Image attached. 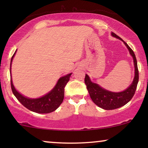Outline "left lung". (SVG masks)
Segmentation results:
<instances>
[{
  "instance_id": "obj_1",
  "label": "left lung",
  "mask_w": 148,
  "mask_h": 148,
  "mask_svg": "<svg viewBox=\"0 0 148 148\" xmlns=\"http://www.w3.org/2000/svg\"><path fill=\"white\" fill-rule=\"evenodd\" d=\"M111 34L114 37L123 40L114 32H112ZM123 42L129 49L131 56H133L135 65L134 79H133V82L131 84V86L127 90L122 92L119 93L109 92V91L104 90L99 86L98 84L91 82L88 75H86V77H85V84L86 85L91 99L97 106L103 109H105V110H113V109L120 108V107L127 104L134 96L135 90L137 89V84L139 82V71L135 53L126 42L124 41Z\"/></svg>"
}]
</instances>
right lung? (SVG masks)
Returning <instances> with one entry per match:
<instances>
[{
    "label": "right lung",
    "mask_w": 148,
    "mask_h": 148,
    "mask_svg": "<svg viewBox=\"0 0 148 148\" xmlns=\"http://www.w3.org/2000/svg\"><path fill=\"white\" fill-rule=\"evenodd\" d=\"M15 52L12 56L11 62H12ZM11 63L10 65V72H11ZM71 75V73L60 77L59 80L58 81L56 86L54 87V88L51 92H50L48 94L42 97V98L38 99H29L25 98L21 94H20L14 88L11 78V90L16 98L19 101L23 106L29 109V110L34 112L40 113V114L50 113L57 109L58 106L62 104L64 99V88L70 79Z\"/></svg>",
    "instance_id": "1"
}]
</instances>
